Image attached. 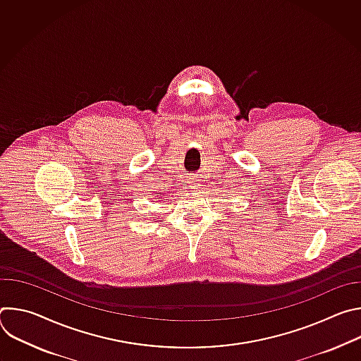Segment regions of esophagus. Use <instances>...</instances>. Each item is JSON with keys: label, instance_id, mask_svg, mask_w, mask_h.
Returning <instances> with one entry per match:
<instances>
[{"label": "esophagus", "instance_id": "1", "mask_svg": "<svg viewBox=\"0 0 361 361\" xmlns=\"http://www.w3.org/2000/svg\"><path fill=\"white\" fill-rule=\"evenodd\" d=\"M198 181H200V180H198L197 177H194V176L188 178V183H190L191 188H197V187H198Z\"/></svg>", "mask_w": 361, "mask_h": 361}]
</instances>
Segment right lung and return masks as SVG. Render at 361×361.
<instances>
[{"label": "right lung", "instance_id": "add662e5", "mask_svg": "<svg viewBox=\"0 0 361 361\" xmlns=\"http://www.w3.org/2000/svg\"><path fill=\"white\" fill-rule=\"evenodd\" d=\"M156 197L160 198V197H164V194H163V192H156Z\"/></svg>", "mask_w": 361, "mask_h": 361}]
</instances>
